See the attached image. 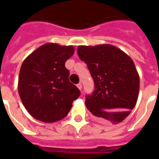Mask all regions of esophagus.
<instances>
[{
	"instance_id": "1",
	"label": "esophagus",
	"mask_w": 159,
	"mask_h": 159,
	"mask_svg": "<svg viewBox=\"0 0 159 159\" xmlns=\"http://www.w3.org/2000/svg\"><path fill=\"white\" fill-rule=\"evenodd\" d=\"M76 86H77V88L79 89V90H82V88H83V86H82V83H78Z\"/></svg>"
}]
</instances>
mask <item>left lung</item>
I'll list each match as a JSON object with an SVG mask.
<instances>
[{
	"label": "left lung",
	"mask_w": 159,
	"mask_h": 159,
	"mask_svg": "<svg viewBox=\"0 0 159 159\" xmlns=\"http://www.w3.org/2000/svg\"><path fill=\"white\" fill-rule=\"evenodd\" d=\"M77 54L86 63L94 90L86 96L87 108L95 117L118 123L135 107L140 77L129 56L110 44L79 46Z\"/></svg>",
	"instance_id": "obj_1"
}]
</instances>
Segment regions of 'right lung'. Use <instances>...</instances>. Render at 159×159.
Segmentation results:
<instances>
[{
  "label": "right lung",
  "mask_w": 159,
  "mask_h": 159,
  "mask_svg": "<svg viewBox=\"0 0 159 159\" xmlns=\"http://www.w3.org/2000/svg\"><path fill=\"white\" fill-rule=\"evenodd\" d=\"M72 46L48 42L31 52L19 71L18 89L23 105L34 118L54 123L69 113L80 91L69 81L65 64L74 53Z\"/></svg>",
  "instance_id": "right-lung-1"
}]
</instances>
